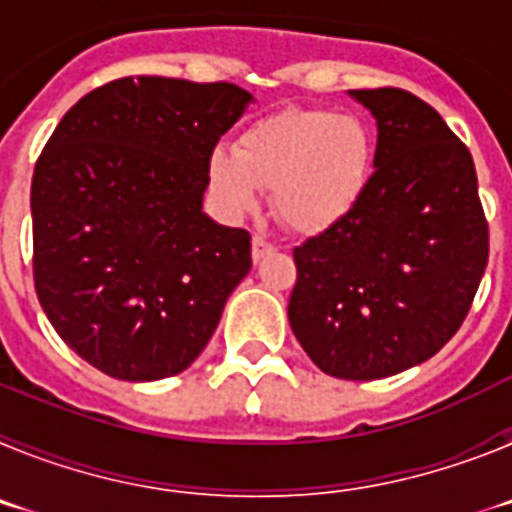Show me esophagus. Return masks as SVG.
Returning <instances> with one entry per match:
<instances>
[{"instance_id":"esophagus-1","label":"esophagus","mask_w":512,"mask_h":512,"mask_svg":"<svg viewBox=\"0 0 512 512\" xmlns=\"http://www.w3.org/2000/svg\"><path fill=\"white\" fill-rule=\"evenodd\" d=\"M277 248H274V243H269L266 238H261V235H253L251 241V253H253V261H261L264 256H269V253H274Z\"/></svg>"}]
</instances>
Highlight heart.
Wrapping results in <instances>:
<instances>
[{
	"mask_svg": "<svg viewBox=\"0 0 512 512\" xmlns=\"http://www.w3.org/2000/svg\"><path fill=\"white\" fill-rule=\"evenodd\" d=\"M372 158V135L359 117L292 107L248 125L235 148H215L207 184L230 217L251 215L261 192H274L284 225L323 233L361 200Z\"/></svg>",
	"mask_w": 512,
	"mask_h": 512,
	"instance_id": "1",
	"label": "heart"
}]
</instances>
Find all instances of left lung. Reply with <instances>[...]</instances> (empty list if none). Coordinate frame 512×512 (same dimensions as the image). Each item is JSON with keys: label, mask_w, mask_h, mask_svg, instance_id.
Listing matches in <instances>:
<instances>
[{"label": "left lung", "mask_w": 512, "mask_h": 512, "mask_svg": "<svg viewBox=\"0 0 512 512\" xmlns=\"http://www.w3.org/2000/svg\"><path fill=\"white\" fill-rule=\"evenodd\" d=\"M377 120L374 174L341 223L295 248L289 325L318 369L392 377L461 328L490 256L469 148L405 89H351Z\"/></svg>", "instance_id": "1"}]
</instances>
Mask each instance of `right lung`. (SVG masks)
Instances as JSON below:
<instances>
[{"instance_id": "obj_1", "label": "right lung", "mask_w": 512, "mask_h": 512, "mask_svg": "<svg viewBox=\"0 0 512 512\" xmlns=\"http://www.w3.org/2000/svg\"><path fill=\"white\" fill-rule=\"evenodd\" d=\"M215 81L125 76L71 107L33 174V277L84 361L125 382L184 372L251 271V235L202 212L207 161L251 102Z\"/></svg>"}]
</instances>
